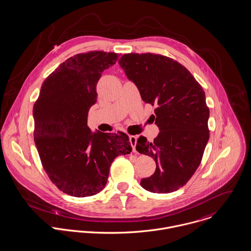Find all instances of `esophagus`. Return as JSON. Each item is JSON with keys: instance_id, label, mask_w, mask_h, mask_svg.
<instances>
[{"instance_id": "obj_1", "label": "esophagus", "mask_w": 251, "mask_h": 251, "mask_svg": "<svg viewBox=\"0 0 251 251\" xmlns=\"http://www.w3.org/2000/svg\"><path fill=\"white\" fill-rule=\"evenodd\" d=\"M137 137L136 136H130V143H131V146L133 148V151L136 152V146H137Z\"/></svg>"}]
</instances>
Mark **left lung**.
I'll return each instance as SVG.
<instances>
[{
	"mask_svg": "<svg viewBox=\"0 0 251 251\" xmlns=\"http://www.w3.org/2000/svg\"><path fill=\"white\" fill-rule=\"evenodd\" d=\"M118 63L143 100L156 107L158 136L152 143L141 136L136 147L156 162L155 173L141 185L153 193L176 191L198 169L209 139L204 91L185 67L164 55L128 53Z\"/></svg>",
	"mask_w": 251,
	"mask_h": 251,
	"instance_id": "1",
	"label": "left lung"
}]
</instances>
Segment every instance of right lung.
<instances>
[{"instance_id": "obj_1", "label": "right lung", "mask_w": 251, "mask_h": 251, "mask_svg": "<svg viewBox=\"0 0 251 251\" xmlns=\"http://www.w3.org/2000/svg\"><path fill=\"white\" fill-rule=\"evenodd\" d=\"M117 60L114 52L75 54L46 78L34 104V140L43 167L68 195L99 193L112 161L132 151L125 133H92L87 126L89 108L97 101L96 85Z\"/></svg>"}]
</instances>
